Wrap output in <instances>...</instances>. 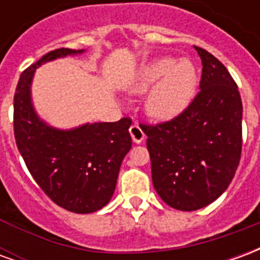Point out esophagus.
Segmentation results:
<instances>
[{
  "mask_svg": "<svg viewBox=\"0 0 260 260\" xmlns=\"http://www.w3.org/2000/svg\"><path fill=\"white\" fill-rule=\"evenodd\" d=\"M129 134L132 141L135 142V143H142V142L145 141V134H143V131H142V128L138 124H134L131 126Z\"/></svg>",
  "mask_w": 260,
  "mask_h": 260,
  "instance_id": "34e87169",
  "label": "esophagus"
}]
</instances>
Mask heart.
<instances>
[{
  "mask_svg": "<svg viewBox=\"0 0 260 260\" xmlns=\"http://www.w3.org/2000/svg\"><path fill=\"white\" fill-rule=\"evenodd\" d=\"M199 87V71L189 58L158 57L141 65L128 83L132 93H145L147 114L170 121L189 107Z\"/></svg>",
  "mask_w": 260,
  "mask_h": 260,
  "instance_id": "obj_1",
  "label": "heart"
}]
</instances>
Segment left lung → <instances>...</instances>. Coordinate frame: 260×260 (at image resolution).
<instances>
[{"mask_svg": "<svg viewBox=\"0 0 260 260\" xmlns=\"http://www.w3.org/2000/svg\"><path fill=\"white\" fill-rule=\"evenodd\" d=\"M202 59L201 91L177 118L142 125L152 181L169 206L192 212L210 205L233 181L242 147V103L234 79L214 55Z\"/></svg>", "mask_w": 260, "mask_h": 260, "instance_id": "8db88e82", "label": "left lung"}]
</instances>
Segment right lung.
Here are the masks:
<instances>
[{"label":"right lung","instance_id":"right-lung-1","mask_svg":"<svg viewBox=\"0 0 260 260\" xmlns=\"http://www.w3.org/2000/svg\"><path fill=\"white\" fill-rule=\"evenodd\" d=\"M85 51L58 48L46 54L20 75L14 97L15 141L27 170L51 201L79 214L100 210L111 201L121 163L132 147V121L55 128L37 114L31 83L43 64Z\"/></svg>","mask_w":260,"mask_h":260}]
</instances>
